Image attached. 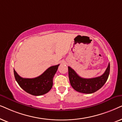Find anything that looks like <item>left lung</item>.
<instances>
[{
	"mask_svg": "<svg viewBox=\"0 0 122 122\" xmlns=\"http://www.w3.org/2000/svg\"><path fill=\"white\" fill-rule=\"evenodd\" d=\"M68 69L70 82L73 89L82 93L92 94L100 89L106 82L110 72V64L102 75L91 79L81 77L69 66Z\"/></svg>",
	"mask_w": 122,
	"mask_h": 122,
	"instance_id": "1",
	"label": "left lung"
}]
</instances>
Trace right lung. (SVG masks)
I'll return each instance as SVG.
<instances>
[{
  "label": "right lung",
  "instance_id": "right-lung-1",
  "mask_svg": "<svg viewBox=\"0 0 122 122\" xmlns=\"http://www.w3.org/2000/svg\"><path fill=\"white\" fill-rule=\"evenodd\" d=\"M59 65L60 64L51 66L40 76L32 79L20 77L14 69V77L20 87L25 92L35 96L42 95L51 89L53 76Z\"/></svg>",
  "mask_w": 122,
  "mask_h": 122
}]
</instances>
